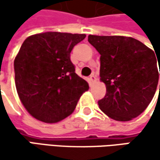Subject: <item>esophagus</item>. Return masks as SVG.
<instances>
[{"instance_id": "1", "label": "esophagus", "mask_w": 160, "mask_h": 160, "mask_svg": "<svg viewBox=\"0 0 160 160\" xmlns=\"http://www.w3.org/2000/svg\"><path fill=\"white\" fill-rule=\"evenodd\" d=\"M96 80H97V77H96L94 74H92V75H91V76H90V81H91L92 83V82H95Z\"/></svg>"}]
</instances>
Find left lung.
<instances>
[{"mask_svg": "<svg viewBox=\"0 0 160 160\" xmlns=\"http://www.w3.org/2000/svg\"><path fill=\"white\" fill-rule=\"evenodd\" d=\"M88 42L101 55L100 80L107 93L98 101L100 109L118 121L138 117L152 101L158 83L156 52L125 36L89 35Z\"/></svg>", "mask_w": 160, "mask_h": 160, "instance_id": "left-lung-1", "label": "left lung"}]
</instances>
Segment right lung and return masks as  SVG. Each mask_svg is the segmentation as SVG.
I'll use <instances>...</instances> for the list:
<instances>
[{
  "instance_id": "add662e5",
  "label": "right lung",
  "mask_w": 160,
  "mask_h": 160,
  "mask_svg": "<svg viewBox=\"0 0 160 160\" xmlns=\"http://www.w3.org/2000/svg\"><path fill=\"white\" fill-rule=\"evenodd\" d=\"M85 37L44 32L23 42L14 62L15 81L23 106L33 118L58 122L72 114L82 93L89 90L70 60L73 47Z\"/></svg>"
}]
</instances>
